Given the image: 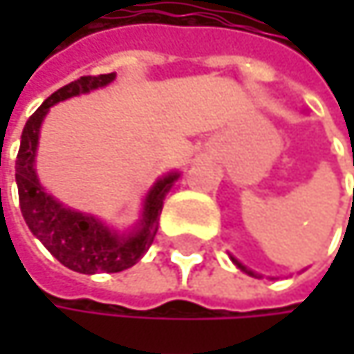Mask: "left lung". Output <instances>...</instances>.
I'll return each mask as SVG.
<instances>
[{"label":"left lung","instance_id":"1","mask_svg":"<svg viewBox=\"0 0 354 354\" xmlns=\"http://www.w3.org/2000/svg\"><path fill=\"white\" fill-rule=\"evenodd\" d=\"M232 260H234V262H236V264H238V266H240V268H242V270H246L248 274H252V277H256V274H254V272H252V270H248L246 266H242V264H240V262H238V260H236V258H232Z\"/></svg>","mask_w":354,"mask_h":354}]
</instances>
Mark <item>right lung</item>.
<instances>
[{"label": "right lung", "mask_w": 354, "mask_h": 354, "mask_svg": "<svg viewBox=\"0 0 354 354\" xmlns=\"http://www.w3.org/2000/svg\"><path fill=\"white\" fill-rule=\"evenodd\" d=\"M112 80L114 73L84 75L59 88L55 94H50L26 120V127L22 131L20 151L16 158L18 196H20V209L26 225L63 266L84 274L120 272L133 266L149 250L158 232V219L164 207V196L178 178V174H170L156 182V186L149 190L145 198L141 227L131 236H118L110 232L98 219L71 211L44 192L35 172L38 131L44 114L53 104L102 88Z\"/></svg>", "instance_id": "1"}]
</instances>
